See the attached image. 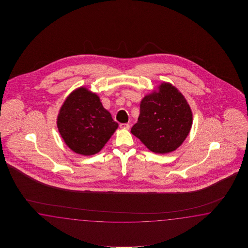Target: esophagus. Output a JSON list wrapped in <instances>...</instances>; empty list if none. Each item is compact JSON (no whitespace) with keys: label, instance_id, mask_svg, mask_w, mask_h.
Masks as SVG:
<instances>
[{"label":"esophagus","instance_id":"esophagus-1","mask_svg":"<svg viewBox=\"0 0 248 248\" xmlns=\"http://www.w3.org/2000/svg\"><path fill=\"white\" fill-rule=\"evenodd\" d=\"M129 124H126V123H122L120 125V127L122 128V129H129Z\"/></svg>","mask_w":248,"mask_h":248}]
</instances>
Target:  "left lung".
Listing matches in <instances>:
<instances>
[{"label":"left lung","mask_w":248,"mask_h":248,"mask_svg":"<svg viewBox=\"0 0 248 248\" xmlns=\"http://www.w3.org/2000/svg\"><path fill=\"white\" fill-rule=\"evenodd\" d=\"M192 126V111L184 95L169 82L145 95L131 133L154 153L174 152Z\"/></svg>","instance_id":"left-lung-1"}]
</instances>
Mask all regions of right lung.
Listing matches in <instances>:
<instances>
[{"label":"right lung","instance_id":"right-lung-1","mask_svg":"<svg viewBox=\"0 0 248 248\" xmlns=\"http://www.w3.org/2000/svg\"><path fill=\"white\" fill-rule=\"evenodd\" d=\"M57 125L65 144L84 156L99 153L119 126L99 96L85 87L74 90L66 97L58 112Z\"/></svg>","mask_w":248,"mask_h":248}]
</instances>
